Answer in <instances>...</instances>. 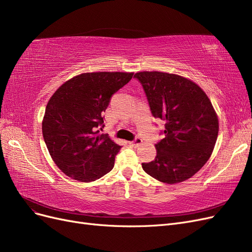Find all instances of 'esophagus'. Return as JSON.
<instances>
[{"instance_id":"obj_1","label":"esophagus","mask_w":252,"mask_h":252,"mask_svg":"<svg viewBox=\"0 0 252 252\" xmlns=\"http://www.w3.org/2000/svg\"><path fill=\"white\" fill-rule=\"evenodd\" d=\"M142 143H143V140L141 138H135L133 141L128 142V144L130 145V146H132V147H138V146H140Z\"/></svg>"}]
</instances>
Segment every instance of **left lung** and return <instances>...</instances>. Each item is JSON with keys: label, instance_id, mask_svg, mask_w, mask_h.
I'll return each mask as SVG.
<instances>
[{"label": "left lung", "instance_id": "8db88e82", "mask_svg": "<svg viewBox=\"0 0 252 252\" xmlns=\"http://www.w3.org/2000/svg\"><path fill=\"white\" fill-rule=\"evenodd\" d=\"M152 116L165 122L157 157L143 163L156 180L175 184L190 179L208 161L218 139L219 120L203 89L191 80L161 71L136 72Z\"/></svg>", "mask_w": 252, "mask_h": 252}]
</instances>
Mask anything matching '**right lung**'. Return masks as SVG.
<instances>
[{
    "label": "right lung",
    "instance_id": "obj_1",
    "mask_svg": "<svg viewBox=\"0 0 252 252\" xmlns=\"http://www.w3.org/2000/svg\"><path fill=\"white\" fill-rule=\"evenodd\" d=\"M133 72H87L65 82L47 103L43 138L53 162L66 175L93 182L108 173L121 146L100 134L113 94Z\"/></svg>",
    "mask_w": 252,
    "mask_h": 252
}]
</instances>
